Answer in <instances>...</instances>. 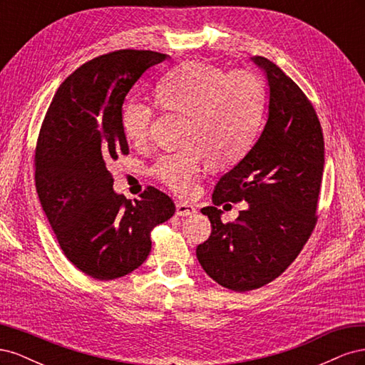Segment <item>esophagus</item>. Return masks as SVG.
Returning <instances> with one entry per match:
<instances>
[{"instance_id":"1","label":"esophagus","mask_w":365,"mask_h":365,"mask_svg":"<svg viewBox=\"0 0 365 365\" xmlns=\"http://www.w3.org/2000/svg\"><path fill=\"white\" fill-rule=\"evenodd\" d=\"M196 213V207L187 202H176V215L178 216H193Z\"/></svg>"}]
</instances>
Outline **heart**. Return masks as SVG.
I'll return each mask as SVG.
<instances>
[{"label":"heart","mask_w":365,"mask_h":365,"mask_svg":"<svg viewBox=\"0 0 365 365\" xmlns=\"http://www.w3.org/2000/svg\"><path fill=\"white\" fill-rule=\"evenodd\" d=\"M157 105L187 115L182 150L165 153L153 164L158 181L181 196L197 190L204 158L216 168L237 163L250 150L260 128L267 91L251 71L224 73L215 65L189 61L164 74L153 90ZM155 106L129 101L121 125L129 141L145 145Z\"/></svg>","instance_id":"1"}]
</instances>
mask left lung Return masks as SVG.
I'll return each mask as SVG.
<instances>
[{
    "instance_id": "8db88e82",
    "label": "left lung",
    "mask_w": 365,
    "mask_h": 365,
    "mask_svg": "<svg viewBox=\"0 0 365 365\" xmlns=\"http://www.w3.org/2000/svg\"><path fill=\"white\" fill-rule=\"evenodd\" d=\"M254 62L269 83L268 121L245 158L215 187V205L204 207L212 235L196 257L216 283L235 292L262 288L288 269L317 225L324 169V138L318 115L289 76L267 58ZM247 200L233 223L215 207Z\"/></svg>"
}]
</instances>
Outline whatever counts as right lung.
Masks as SVG:
<instances>
[{"label":"right lung","mask_w":365,"mask_h":365,"mask_svg":"<svg viewBox=\"0 0 365 365\" xmlns=\"http://www.w3.org/2000/svg\"><path fill=\"white\" fill-rule=\"evenodd\" d=\"M150 50H117L81 65L62 82L43 117L35 150V184L59 247L77 269L114 280L149 256L150 233L175 204L148 185L130 202L113 190L108 168L129 146L121 125L125 97L163 62Z\"/></svg>","instance_id":"add662e5"}]
</instances>
